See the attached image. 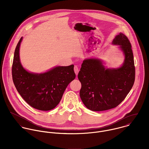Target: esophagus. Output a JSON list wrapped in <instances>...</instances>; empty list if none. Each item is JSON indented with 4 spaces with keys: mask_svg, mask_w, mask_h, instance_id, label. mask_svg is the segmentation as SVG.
I'll return each mask as SVG.
<instances>
[{
    "mask_svg": "<svg viewBox=\"0 0 149 149\" xmlns=\"http://www.w3.org/2000/svg\"><path fill=\"white\" fill-rule=\"evenodd\" d=\"M74 73H76V74L77 75L78 73H79V69L78 67L76 65H75L74 67Z\"/></svg>",
    "mask_w": 149,
    "mask_h": 149,
    "instance_id": "obj_1",
    "label": "esophagus"
}]
</instances>
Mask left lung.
<instances>
[{
	"instance_id": "1",
	"label": "left lung",
	"mask_w": 149,
	"mask_h": 149,
	"mask_svg": "<svg viewBox=\"0 0 149 149\" xmlns=\"http://www.w3.org/2000/svg\"><path fill=\"white\" fill-rule=\"evenodd\" d=\"M112 45L119 46L125 60L117 68H108L98 58L85 59L78 74L81 83L80 98L89 109L102 111L118 106L126 97L135 81V66L131 45L122 33L116 36Z\"/></svg>"
}]
</instances>
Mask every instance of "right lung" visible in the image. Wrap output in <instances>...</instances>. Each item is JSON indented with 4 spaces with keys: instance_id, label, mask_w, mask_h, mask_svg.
<instances>
[{
    "instance_id": "add662e5",
    "label": "right lung",
    "mask_w": 149,
    "mask_h": 149,
    "mask_svg": "<svg viewBox=\"0 0 149 149\" xmlns=\"http://www.w3.org/2000/svg\"><path fill=\"white\" fill-rule=\"evenodd\" d=\"M22 39L14 52L12 67L14 84L30 106L41 111L51 110L58 104L67 86L75 79L74 65L56 66L41 73L27 71L22 65L19 57Z\"/></svg>"
}]
</instances>
